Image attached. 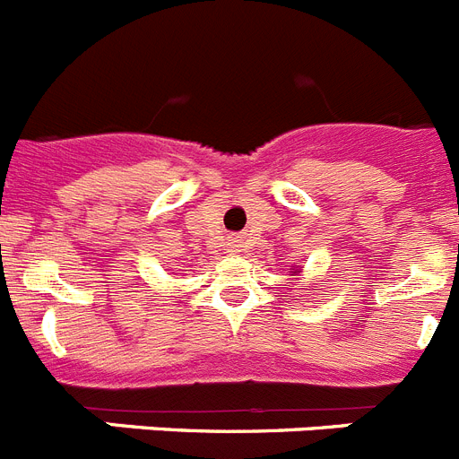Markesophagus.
<instances>
[{
  "label": "esophagus",
  "instance_id": "obj_1",
  "mask_svg": "<svg viewBox=\"0 0 459 459\" xmlns=\"http://www.w3.org/2000/svg\"><path fill=\"white\" fill-rule=\"evenodd\" d=\"M230 246H232V253H237V250L241 248V238H232V241H230Z\"/></svg>",
  "mask_w": 459,
  "mask_h": 459
}]
</instances>
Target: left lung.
<instances>
[{
	"instance_id": "obj_1",
	"label": "left lung",
	"mask_w": 459,
	"mask_h": 459,
	"mask_svg": "<svg viewBox=\"0 0 459 459\" xmlns=\"http://www.w3.org/2000/svg\"><path fill=\"white\" fill-rule=\"evenodd\" d=\"M295 273H297V272H295Z\"/></svg>"
}]
</instances>
